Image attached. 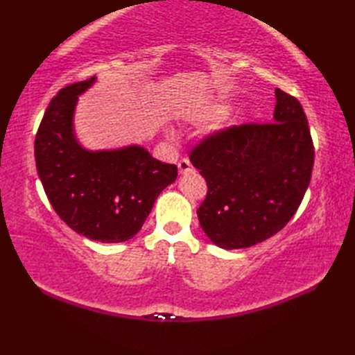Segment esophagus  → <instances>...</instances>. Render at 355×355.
Segmentation results:
<instances>
[{"instance_id":"34e87169","label":"esophagus","mask_w":355,"mask_h":355,"mask_svg":"<svg viewBox=\"0 0 355 355\" xmlns=\"http://www.w3.org/2000/svg\"><path fill=\"white\" fill-rule=\"evenodd\" d=\"M192 171V163L189 158H182V160L178 162V172L180 173H187Z\"/></svg>"}]
</instances>
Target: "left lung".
I'll use <instances>...</instances> for the list:
<instances>
[{"mask_svg": "<svg viewBox=\"0 0 355 355\" xmlns=\"http://www.w3.org/2000/svg\"><path fill=\"white\" fill-rule=\"evenodd\" d=\"M273 119L216 131L191 150L207 183L197 210L201 229L225 250L282 230L310 184L314 146L302 105L276 88Z\"/></svg>", "mask_w": 355, "mask_h": 355, "instance_id": "obj_1", "label": "left lung"}]
</instances>
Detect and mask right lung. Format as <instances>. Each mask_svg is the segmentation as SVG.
I'll return each instance as SVG.
<instances>
[{
    "mask_svg": "<svg viewBox=\"0 0 355 355\" xmlns=\"http://www.w3.org/2000/svg\"><path fill=\"white\" fill-rule=\"evenodd\" d=\"M96 78L62 88L45 110L35 139V160L45 195L79 235L123 243L137 233L158 195L177 180V166L141 146L87 150L73 131L78 96Z\"/></svg>",
    "mask_w": 355,
    "mask_h": 355,
    "instance_id": "right-lung-1",
    "label": "right lung"
}]
</instances>
